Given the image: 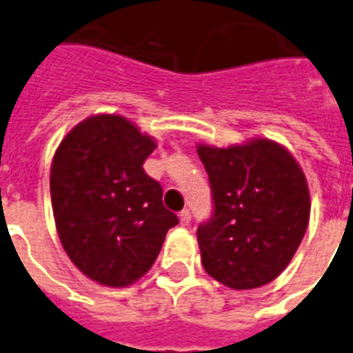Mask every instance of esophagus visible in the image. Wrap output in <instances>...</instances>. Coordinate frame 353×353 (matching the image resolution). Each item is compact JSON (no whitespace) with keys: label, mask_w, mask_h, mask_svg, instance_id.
<instances>
[{"label":"esophagus","mask_w":353,"mask_h":353,"mask_svg":"<svg viewBox=\"0 0 353 353\" xmlns=\"http://www.w3.org/2000/svg\"><path fill=\"white\" fill-rule=\"evenodd\" d=\"M190 220H192V214H190L188 210H183L179 213V222L183 228H186V225H190Z\"/></svg>","instance_id":"esophagus-1"}]
</instances>
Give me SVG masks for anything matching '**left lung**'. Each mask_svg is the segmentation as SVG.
Instances as JSON below:
<instances>
[{
    "label": "left lung",
    "instance_id": "8db88e82",
    "mask_svg": "<svg viewBox=\"0 0 353 353\" xmlns=\"http://www.w3.org/2000/svg\"><path fill=\"white\" fill-rule=\"evenodd\" d=\"M214 214L197 229L208 275L231 290H254L283 274L309 225L311 195L290 149L256 137L229 147L197 143Z\"/></svg>",
    "mask_w": 353,
    "mask_h": 353
}]
</instances>
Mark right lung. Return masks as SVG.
Segmentation results:
<instances>
[{
    "label": "right lung",
    "instance_id": "right-lung-1",
    "mask_svg": "<svg viewBox=\"0 0 353 353\" xmlns=\"http://www.w3.org/2000/svg\"><path fill=\"white\" fill-rule=\"evenodd\" d=\"M156 145L130 119L96 113L54 151L49 188L58 238L76 268L101 286L137 283L179 223L142 168Z\"/></svg>",
    "mask_w": 353,
    "mask_h": 353
}]
</instances>
